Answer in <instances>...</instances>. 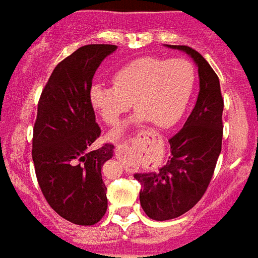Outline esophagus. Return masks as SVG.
<instances>
[{
	"label": "esophagus",
	"instance_id": "esophagus-1",
	"mask_svg": "<svg viewBox=\"0 0 258 258\" xmlns=\"http://www.w3.org/2000/svg\"><path fill=\"white\" fill-rule=\"evenodd\" d=\"M125 152H127V151H125V148L123 147V146H118V147H116V150H115V155H116V158H119V159L125 158ZM128 169L130 171H136V169H138V165L130 164Z\"/></svg>",
	"mask_w": 258,
	"mask_h": 258
}]
</instances>
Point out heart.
<instances>
[{
    "label": "heart",
    "mask_w": 258,
    "mask_h": 258,
    "mask_svg": "<svg viewBox=\"0 0 258 258\" xmlns=\"http://www.w3.org/2000/svg\"><path fill=\"white\" fill-rule=\"evenodd\" d=\"M195 68L185 58L144 55L130 60L112 74L114 86L94 83L90 102L103 122L114 125L134 104V122L167 128L181 118L195 85ZM124 127L114 130L119 139Z\"/></svg>",
    "instance_id": "heart-1"
}]
</instances>
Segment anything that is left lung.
I'll return each instance as SVG.
<instances>
[{"label": "left lung", "instance_id": "1", "mask_svg": "<svg viewBox=\"0 0 258 258\" xmlns=\"http://www.w3.org/2000/svg\"><path fill=\"white\" fill-rule=\"evenodd\" d=\"M185 51L199 71V95L183 128L168 140L171 156L158 172L135 173L142 185L140 205L150 219L179 217L203 198L215 172L223 142L224 99L216 73L189 46L167 45Z\"/></svg>", "mask_w": 258, "mask_h": 258}]
</instances>
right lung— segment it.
Here are the masks:
<instances>
[{"label": "right lung", "instance_id": "add662e5", "mask_svg": "<svg viewBox=\"0 0 258 258\" xmlns=\"http://www.w3.org/2000/svg\"><path fill=\"white\" fill-rule=\"evenodd\" d=\"M115 45H86L56 64L38 102L33 162L46 202L77 225H94L107 211L102 165L114 146L91 151L100 136L90 89L96 69Z\"/></svg>", "mask_w": 258, "mask_h": 258}]
</instances>
